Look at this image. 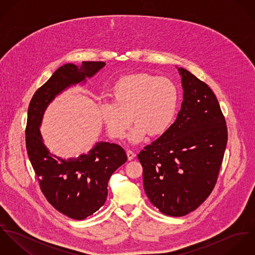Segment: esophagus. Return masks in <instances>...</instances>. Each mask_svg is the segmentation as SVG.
<instances>
[{
  "label": "esophagus",
  "mask_w": 255,
  "mask_h": 255,
  "mask_svg": "<svg viewBox=\"0 0 255 255\" xmlns=\"http://www.w3.org/2000/svg\"><path fill=\"white\" fill-rule=\"evenodd\" d=\"M127 155H128V160H132L135 157V153L132 150H128L127 151Z\"/></svg>",
  "instance_id": "obj_1"
}]
</instances>
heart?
Here are the masks:
<instances>
[{"label":"heart","mask_w":255,"mask_h":255,"mask_svg":"<svg viewBox=\"0 0 255 255\" xmlns=\"http://www.w3.org/2000/svg\"><path fill=\"white\" fill-rule=\"evenodd\" d=\"M112 102L102 104V117L110 136L123 138L130 120L134 124L128 138L141 142L146 137L162 135L173 123L178 106V89L166 77L147 73L127 75L112 89Z\"/></svg>","instance_id":"heart-1"}]
</instances>
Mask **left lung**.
I'll return each mask as SVG.
<instances>
[{
  "label": "left lung",
  "instance_id": "obj_1",
  "mask_svg": "<svg viewBox=\"0 0 255 255\" xmlns=\"http://www.w3.org/2000/svg\"><path fill=\"white\" fill-rule=\"evenodd\" d=\"M183 101L174 124L137 155L151 203L163 214L182 217L212 192L228 141V129L211 88L180 68Z\"/></svg>",
  "mask_w": 255,
  "mask_h": 255
}]
</instances>
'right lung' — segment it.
Segmentation results:
<instances>
[{"mask_svg":"<svg viewBox=\"0 0 255 255\" xmlns=\"http://www.w3.org/2000/svg\"><path fill=\"white\" fill-rule=\"evenodd\" d=\"M104 66V62H82L80 68L73 64L60 67L37 89L27 112L25 144L40 189L53 207L74 220L85 219L104 205L110 178L127 162V154L118 144L99 142L87 154L63 160L45 147L39 126L57 94L91 77Z\"/></svg>","mask_w":255,"mask_h":255,"instance_id":"1","label":"right lung"}]
</instances>
